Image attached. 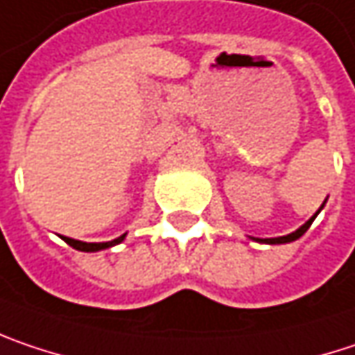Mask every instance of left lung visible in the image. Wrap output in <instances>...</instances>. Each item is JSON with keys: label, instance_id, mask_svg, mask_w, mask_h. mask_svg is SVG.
Listing matches in <instances>:
<instances>
[{"label": "left lung", "instance_id": "left-lung-1", "mask_svg": "<svg viewBox=\"0 0 355 355\" xmlns=\"http://www.w3.org/2000/svg\"><path fill=\"white\" fill-rule=\"evenodd\" d=\"M323 206H325V202L321 204V208H323ZM321 208H319L315 214L311 216V218H309V220H307V222H305V224H303L301 228H297L295 232H291V234H287V236H279V239H254V241H257V242H265V244H285V242L297 241V239H301V236H303V234H305V232L309 230V226L313 224V220H315L317 214L321 212Z\"/></svg>", "mask_w": 355, "mask_h": 355}]
</instances>
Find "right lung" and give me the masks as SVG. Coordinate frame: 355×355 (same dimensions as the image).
Returning <instances> with one entry per match:
<instances>
[{
    "label": "right lung",
    "mask_w": 355,
    "mask_h": 355,
    "mask_svg": "<svg viewBox=\"0 0 355 355\" xmlns=\"http://www.w3.org/2000/svg\"><path fill=\"white\" fill-rule=\"evenodd\" d=\"M64 241L68 242L72 248H76V250H83V252H96V250H105V248H111L114 244H119V242L125 241V234L123 236H119V239H114L111 242H83V241H74V239H68V236H62Z\"/></svg>",
    "instance_id": "add662e5"
}]
</instances>
